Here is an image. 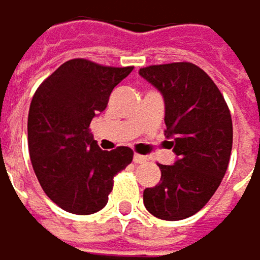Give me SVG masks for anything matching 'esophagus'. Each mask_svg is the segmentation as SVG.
I'll list each match as a JSON object with an SVG mask.
<instances>
[{"instance_id":"esophagus-1","label":"esophagus","mask_w":260,"mask_h":260,"mask_svg":"<svg viewBox=\"0 0 260 260\" xmlns=\"http://www.w3.org/2000/svg\"><path fill=\"white\" fill-rule=\"evenodd\" d=\"M133 160H135V164H144L147 160V157L142 156V154H135L133 156Z\"/></svg>"}]
</instances>
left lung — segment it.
Masks as SVG:
<instances>
[{
	"instance_id": "left-lung-1",
	"label": "left lung",
	"mask_w": 260,
	"mask_h": 260,
	"mask_svg": "<svg viewBox=\"0 0 260 260\" xmlns=\"http://www.w3.org/2000/svg\"><path fill=\"white\" fill-rule=\"evenodd\" d=\"M165 101V135L177 156L160 165V182L144 191L156 218L192 216L218 189L230 160L233 125L227 103L213 80L194 63L177 62L139 69Z\"/></svg>"
}]
</instances>
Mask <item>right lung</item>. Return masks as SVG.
I'll use <instances>...</instances> for the list:
<instances>
[{"instance_id": "right-lung-1", "label": "right lung", "mask_w": 260, "mask_h": 260, "mask_svg": "<svg viewBox=\"0 0 260 260\" xmlns=\"http://www.w3.org/2000/svg\"><path fill=\"white\" fill-rule=\"evenodd\" d=\"M133 66L115 68L72 59L42 81L28 112V151L35 174L59 207L75 215L101 210L113 177L133 160V150L103 151L89 125L107 107L113 87Z\"/></svg>"}]
</instances>
